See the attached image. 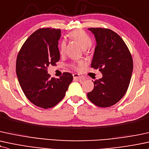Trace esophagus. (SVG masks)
Listing matches in <instances>:
<instances>
[{"mask_svg":"<svg viewBox=\"0 0 149 149\" xmlns=\"http://www.w3.org/2000/svg\"><path fill=\"white\" fill-rule=\"evenodd\" d=\"M73 77L74 79H80V78H82L83 79V77L80 76L79 74H78V73H74V74H73Z\"/></svg>","mask_w":149,"mask_h":149,"instance_id":"obj_1","label":"esophagus"}]
</instances>
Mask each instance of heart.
Segmentation results:
<instances>
[{"label":"heart","instance_id":"obj_1","mask_svg":"<svg viewBox=\"0 0 149 149\" xmlns=\"http://www.w3.org/2000/svg\"><path fill=\"white\" fill-rule=\"evenodd\" d=\"M69 37H71V39H72L73 40L76 41L80 44V46L82 49H87L90 47L92 44V40L91 39V37L87 35L85 32L82 31V30H78L73 31L72 33H70ZM66 48V44L64 42H62L60 46V50L62 53H63L65 50ZM84 66L83 62H79L78 63V67H75V69H80V68Z\"/></svg>","mask_w":149,"mask_h":149}]
</instances>
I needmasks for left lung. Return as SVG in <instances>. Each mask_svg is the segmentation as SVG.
<instances>
[{
    "label": "left lung",
    "instance_id": "left-lung-1",
    "mask_svg": "<svg viewBox=\"0 0 149 149\" xmlns=\"http://www.w3.org/2000/svg\"><path fill=\"white\" fill-rule=\"evenodd\" d=\"M96 42L91 67L103 77L94 82L87 93L89 101L101 107L112 106L126 94L131 78L133 62L128 47L119 35L110 29L88 28Z\"/></svg>",
    "mask_w": 149,
    "mask_h": 149
}]
</instances>
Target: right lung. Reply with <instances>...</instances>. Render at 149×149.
<instances>
[{
	"label": "right lung",
	"mask_w": 149,
	"mask_h": 149,
	"mask_svg": "<svg viewBox=\"0 0 149 149\" xmlns=\"http://www.w3.org/2000/svg\"><path fill=\"white\" fill-rule=\"evenodd\" d=\"M61 30L52 28L36 30L27 39L17 59L16 72L23 93L34 105L47 109L65 96L73 80L70 73L60 78H51L47 68L60 60L58 40Z\"/></svg>",
	"instance_id": "right-lung-1"
}]
</instances>
